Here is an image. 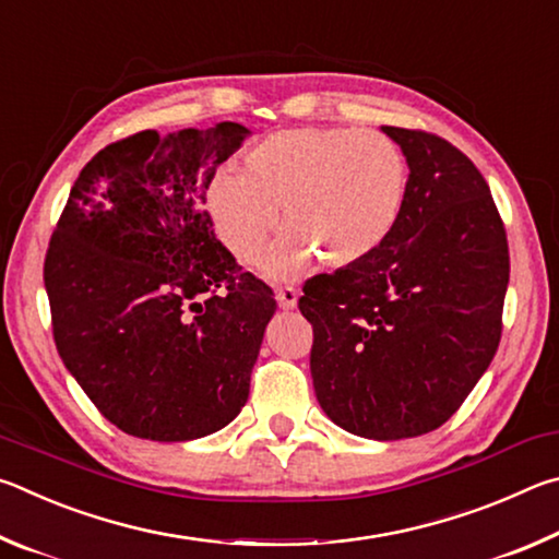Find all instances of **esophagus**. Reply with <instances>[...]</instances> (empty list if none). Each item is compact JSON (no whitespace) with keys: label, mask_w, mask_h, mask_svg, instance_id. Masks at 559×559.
Wrapping results in <instances>:
<instances>
[{"label":"esophagus","mask_w":559,"mask_h":559,"mask_svg":"<svg viewBox=\"0 0 559 559\" xmlns=\"http://www.w3.org/2000/svg\"><path fill=\"white\" fill-rule=\"evenodd\" d=\"M276 300L283 310H290L298 306V290L293 286H281L276 288Z\"/></svg>","instance_id":"esophagus-1"}]
</instances>
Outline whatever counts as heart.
<instances>
[{"label": "heart", "mask_w": 559, "mask_h": 559, "mask_svg": "<svg viewBox=\"0 0 559 559\" xmlns=\"http://www.w3.org/2000/svg\"><path fill=\"white\" fill-rule=\"evenodd\" d=\"M409 165L402 147L377 130L296 128L263 138L243 155V175L219 173L206 212L231 257L261 266L271 239L276 278H296L316 257L349 269L374 257L402 222Z\"/></svg>", "instance_id": "heart-1"}]
</instances>
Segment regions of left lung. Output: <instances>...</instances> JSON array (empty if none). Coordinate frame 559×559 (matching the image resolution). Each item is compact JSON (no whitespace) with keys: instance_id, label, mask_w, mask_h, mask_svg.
Returning <instances> with one entry per match:
<instances>
[{"instance_id":"8db88e82","label":"left lung","mask_w":559,"mask_h":559,"mask_svg":"<svg viewBox=\"0 0 559 559\" xmlns=\"http://www.w3.org/2000/svg\"><path fill=\"white\" fill-rule=\"evenodd\" d=\"M406 155L409 197L380 251L306 281L310 374L337 427L421 437L459 412L493 359L510 276L508 236L478 167L427 130L382 128Z\"/></svg>"}]
</instances>
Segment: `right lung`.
Listing matches in <instances>:
<instances>
[{
	"instance_id": "obj_1",
	"label": "right lung",
	"mask_w": 559,
	"mask_h": 559,
	"mask_svg": "<svg viewBox=\"0 0 559 559\" xmlns=\"http://www.w3.org/2000/svg\"><path fill=\"white\" fill-rule=\"evenodd\" d=\"M249 130H157L81 169L44 259L53 343L120 431L189 441L249 400L273 290L212 229L206 189Z\"/></svg>"
}]
</instances>
